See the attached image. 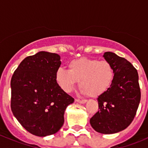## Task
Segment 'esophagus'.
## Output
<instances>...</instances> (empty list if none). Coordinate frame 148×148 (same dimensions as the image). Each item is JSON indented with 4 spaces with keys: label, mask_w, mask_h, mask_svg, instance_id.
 Masks as SVG:
<instances>
[{
    "label": "esophagus",
    "mask_w": 148,
    "mask_h": 148,
    "mask_svg": "<svg viewBox=\"0 0 148 148\" xmlns=\"http://www.w3.org/2000/svg\"><path fill=\"white\" fill-rule=\"evenodd\" d=\"M75 101H77V102L78 103H81V104H84V103H85L86 101H87V100L86 99H75Z\"/></svg>",
    "instance_id": "1"
}]
</instances>
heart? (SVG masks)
<instances>
[{
	"instance_id": "obj_1",
	"label": "heart",
	"mask_w": 148,
	"mask_h": 148,
	"mask_svg": "<svg viewBox=\"0 0 148 148\" xmlns=\"http://www.w3.org/2000/svg\"><path fill=\"white\" fill-rule=\"evenodd\" d=\"M58 85L66 92H70L79 81V87L88 96L95 97L110 88L114 79V70L105 60L81 58L70 61L68 70L59 68L56 73Z\"/></svg>"
}]
</instances>
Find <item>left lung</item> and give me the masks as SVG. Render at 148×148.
I'll use <instances>...</instances> for the list:
<instances>
[{"label": "left lung", "instance_id": "1", "mask_svg": "<svg viewBox=\"0 0 148 148\" xmlns=\"http://www.w3.org/2000/svg\"><path fill=\"white\" fill-rule=\"evenodd\" d=\"M114 70V79L107 91L98 97L99 110L90 125L95 131L111 134L125 130L136 114L141 99L136 69L127 60L111 52L103 56Z\"/></svg>", "mask_w": 148, "mask_h": 148}]
</instances>
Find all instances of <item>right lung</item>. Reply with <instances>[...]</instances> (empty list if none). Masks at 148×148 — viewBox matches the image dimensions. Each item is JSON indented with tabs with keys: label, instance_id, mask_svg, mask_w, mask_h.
Returning <instances> with one entry per match:
<instances>
[{
	"label": "right lung",
	"instance_id": "1",
	"mask_svg": "<svg viewBox=\"0 0 148 148\" xmlns=\"http://www.w3.org/2000/svg\"><path fill=\"white\" fill-rule=\"evenodd\" d=\"M60 56L41 51L25 58L11 79V110L30 133L46 136L57 133L64 125V111L74 99L56 79Z\"/></svg>",
	"mask_w": 148,
	"mask_h": 148
}]
</instances>
